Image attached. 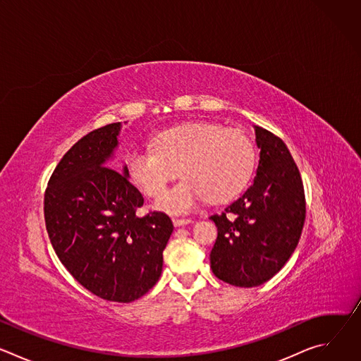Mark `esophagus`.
<instances>
[{"mask_svg": "<svg viewBox=\"0 0 361 361\" xmlns=\"http://www.w3.org/2000/svg\"><path fill=\"white\" fill-rule=\"evenodd\" d=\"M173 223H174L176 227H181V226H187V224H190L192 221L190 219H174Z\"/></svg>", "mask_w": 361, "mask_h": 361, "instance_id": "1", "label": "esophagus"}]
</instances>
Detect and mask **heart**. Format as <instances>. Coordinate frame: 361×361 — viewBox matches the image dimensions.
I'll list each match as a JSON object with an SVG mask.
<instances>
[{"label": "heart", "mask_w": 361, "mask_h": 361, "mask_svg": "<svg viewBox=\"0 0 361 361\" xmlns=\"http://www.w3.org/2000/svg\"><path fill=\"white\" fill-rule=\"evenodd\" d=\"M152 148L133 149L126 157L130 180L147 195H159L178 173L183 176L159 200L171 214L191 213L205 198L223 202L237 195L254 169V145L240 130L192 121L159 131Z\"/></svg>", "instance_id": "b5f03b06"}]
</instances>
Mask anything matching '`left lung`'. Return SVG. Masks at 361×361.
I'll list each match as a JSON object with an SVG mask.
<instances>
[{
    "instance_id": "1",
    "label": "left lung",
    "mask_w": 361,
    "mask_h": 361,
    "mask_svg": "<svg viewBox=\"0 0 361 361\" xmlns=\"http://www.w3.org/2000/svg\"><path fill=\"white\" fill-rule=\"evenodd\" d=\"M254 131L260 160L252 185L210 217L219 231L212 270L235 287H257L276 276L294 252L305 220L302 181L287 145L259 126Z\"/></svg>"
}]
</instances>
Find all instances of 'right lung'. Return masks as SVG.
<instances>
[{
  "label": "right lung",
  "mask_w": 361,
  "mask_h": 361,
  "mask_svg": "<svg viewBox=\"0 0 361 361\" xmlns=\"http://www.w3.org/2000/svg\"><path fill=\"white\" fill-rule=\"evenodd\" d=\"M121 123L78 140L51 174L44 195L45 227L60 262L88 291L131 302L154 287L173 233L161 212L138 216L144 204L126 166L110 164Z\"/></svg>",
  "instance_id": "add662e5"
}]
</instances>
